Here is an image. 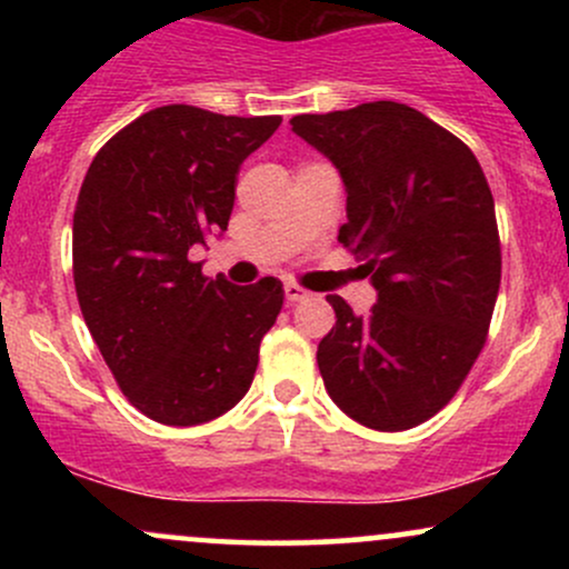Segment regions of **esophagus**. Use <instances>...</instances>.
<instances>
[{"mask_svg":"<svg viewBox=\"0 0 569 569\" xmlns=\"http://www.w3.org/2000/svg\"><path fill=\"white\" fill-rule=\"evenodd\" d=\"M286 299H289V302H302V299H307L310 297V291H305L302 286H297V283H286Z\"/></svg>","mask_w":569,"mask_h":569,"instance_id":"34e87169","label":"esophagus"}]
</instances>
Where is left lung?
<instances>
[{"label": "left lung", "instance_id": "8db88e82", "mask_svg": "<svg viewBox=\"0 0 569 569\" xmlns=\"http://www.w3.org/2000/svg\"><path fill=\"white\" fill-rule=\"evenodd\" d=\"M297 136L348 189L339 243L361 259L377 305L318 345L331 401L361 426L409 430L447 407L487 342L500 289L495 200L471 149L407 103L299 114Z\"/></svg>", "mask_w": 569, "mask_h": 569}]
</instances>
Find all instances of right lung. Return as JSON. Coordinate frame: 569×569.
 <instances>
[{
    "label": "right lung",
    "mask_w": 569,
    "mask_h": 569,
    "mask_svg": "<svg viewBox=\"0 0 569 569\" xmlns=\"http://www.w3.org/2000/svg\"><path fill=\"white\" fill-rule=\"evenodd\" d=\"M280 117L171 103L98 149L74 208V289L117 385L162 426H200L251 388L283 286H232L189 259L224 232L243 160Z\"/></svg>",
    "instance_id": "obj_1"
}]
</instances>
